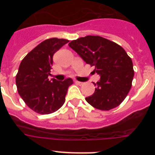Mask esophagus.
Here are the masks:
<instances>
[{"label":"esophagus","instance_id":"obj_1","mask_svg":"<svg viewBox=\"0 0 155 155\" xmlns=\"http://www.w3.org/2000/svg\"><path fill=\"white\" fill-rule=\"evenodd\" d=\"M74 82L77 84H78V85H82V84H83V82L78 81H74Z\"/></svg>","mask_w":155,"mask_h":155}]
</instances>
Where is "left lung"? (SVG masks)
Segmentation results:
<instances>
[{"instance_id":"obj_1","label":"left lung","mask_w":155,"mask_h":155,"mask_svg":"<svg viewBox=\"0 0 155 155\" xmlns=\"http://www.w3.org/2000/svg\"><path fill=\"white\" fill-rule=\"evenodd\" d=\"M69 46L100 76L93 83L95 91L85 100L95 109L107 111L125 99L132 86L134 71L132 60L124 49L103 37L87 35L71 41Z\"/></svg>"}]
</instances>
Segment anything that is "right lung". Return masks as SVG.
I'll return each mask as SVG.
<instances>
[{
	"label": "right lung",
	"mask_w": 155,
	"mask_h": 155,
	"mask_svg": "<svg viewBox=\"0 0 155 155\" xmlns=\"http://www.w3.org/2000/svg\"><path fill=\"white\" fill-rule=\"evenodd\" d=\"M69 40L52 38L44 40L21 61L16 75L18 94L28 107L39 114H50L65 102V96L73 80H49L53 57Z\"/></svg>",
	"instance_id": "obj_1"
}]
</instances>
